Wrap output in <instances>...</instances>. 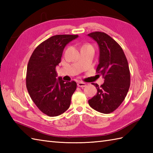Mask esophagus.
Returning <instances> with one entry per match:
<instances>
[{
    "mask_svg": "<svg viewBox=\"0 0 153 153\" xmlns=\"http://www.w3.org/2000/svg\"><path fill=\"white\" fill-rule=\"evenodd\" d=\"M77 86L80 87H84L86 86V83H84V82H79L77 83Z\"/></svg>",
    "mask_w": 153,
    "mask_h": 153,
    "instance_id": "1",
    "label": "esophagus"
}]
</instances>
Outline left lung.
Listing matches in <instances>:
<instances>
[{
	"instance_id": "left-lung-1",
	"label": "left lung",
	"mask_w": 153,
	"mask_h": 153,
	"mask_svg": "<svg viewBox=\"0 0 153 153\" xmlns=\"http://www.w3.org/2000/svg\"><path fill=\"white\" fill-rule=\"evenodd\" d=\"M99 47V63L96 72L105 79L102 85L93 83L97 95L88 100L89 106L103 114L114 111L125 99L130 86V72L126 55L120 45L104 32L87 35Z\"/></svg>"
}]
</instances>
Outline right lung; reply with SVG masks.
Returning <instances> with one entry per match:
<instances>
[{
  "label": "right lung",
  "mask_w": 153,
  "mask_h": 153,
  "mask_svg": "<svg viewBox=\"0 0 153 153\" xmlns=\"http://www.w3.org/2000/svg\"><path fill=\"white\" fill-rule=\"evenodd\" d=\"M77 35H56L36 47L29 60L26 87L31 99L48 116H59L69 108L77 83L56 79V66L61 61L64 47Z\"/></svg>",
  "instance_id": "1"
}]
</instances>
